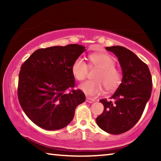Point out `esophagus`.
Listing matches in <instances>:
<instances>
[{
    "label": "esophagus",
    "mask_w": 161,
    "mask_h": 161,
    "mask_svg": "<svg viewBox=\"0 0 161 161\" xmlns=\"http://www.w3.org/2000/svg\"><path fill=\"white\" fill-rule=\"evenodd\" d=\"M86 101L88 103H93V102H95V99H92V98H90V97H86Z\"/></svg>",
    "instance_id": "1"
}]
</instances>
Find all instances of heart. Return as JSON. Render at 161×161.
Returning <instances> with one entry per match:
<instances>
[{
  "mask_svg": "<svg viewBox=\"0 0 161 161\" xmlns=\"http://www.w3.org/2000/svg\"><path fill=\"white\" fill-rule=\"evenodd\" d=\"M90 67L99 69L94 76L95 80L86 81L80 86L84 93L94 97L102 94L104 87L108 91L115 90L121 84L122 76L114 67L115 60L106 53H94L89 57ZM89 67L84 59L78 58L72 66V73L76 80L82 81L88 75Z\"/></svg>",
  "mask_w": 161,
  "mask_h": 161,
  "instance_id": "heart-1",
  "label": "heart"
}]
</instances>
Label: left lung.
Returning <instances> with one entry per match:
<instances>
[{
  "label": "left lung",
  "instance_id": "8db88e82",
  "mask_svg": "<svg viewBox=\"0 0 161 161\" xmlns=\"http://www.w3.org/2000/svg\"><path fill=\"white\" fill-rule=\"evenodd\" d=\"M118 58L122 69L121 83L111 97L101 99L103 111L96 119L100 129L111 134L126 132L137 123L151 95L152 78L146 63L121 46L106 47Z\"/></svg>",
  "mask_w": 161,
  "mask_h": 161
}]
</instances>
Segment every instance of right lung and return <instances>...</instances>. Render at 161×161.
<instances>
[{
    "label": "right lung",
    "instance_id": "1",
    "mask_svg": "<svg viewBox=\"0 0 161 161\" xmlns=\"http://www.w3.org/2000/svg\"><path fill=\"white\" fill-rule=\"evenodd\" d=\"M84 51L85 47L77 44L38 49L22 64L18 100L38 126L50 130L67 126L76 107L85 102L84 92L72 89L75 80L72 73L73 63Z\"/></svg>",
    "mask_w": 161,
    "mask_h": 161
}]
</instances>
